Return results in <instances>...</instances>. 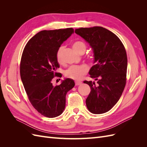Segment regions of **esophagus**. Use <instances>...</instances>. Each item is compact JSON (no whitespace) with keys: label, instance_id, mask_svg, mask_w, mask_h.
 Returning <instances> with one entry per match:
<instances>
[{"label":"esophagus","instance_id":"obj_1","mask_svg":"<svg viewBox=\"0 0 147 147\" xmlns=\"http://www.w3.org/2000/svg\"><path fill=\"white\" fill-rule=\"evenodd\" d=\"M82 83V82H78V81H76V82H75V84L76 86H78V85H80V84Z\"/></svg>","mask_w":147,"mask_h":147}]
</instances>
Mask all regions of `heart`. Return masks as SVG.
<instances>
[{
	"mask_svg": "<svg viewBox=\"0 0 147 147\" xmlns=\"http://www.w3.org/2000/svg\"><path fill=\"white\" fill-rule=\"evenodd\" d=\"M73 48L77 53L82 54L85 51L86 46V44L82 41H76L73 43ZM64 46H60L56 52V59L59 64L63 63V54L64 51ZM88 60L91 63H93L95 61V56L93 53L89 54L87 56ZM88 71V67L86 64L72 65L67 69L64 72L66 78H70L75 80H78L82 78L84 75H85Z\"/></svg>",
	"mask_w": 147,
	"mask_h": 147,
	"instance_id": "1",
	"label": "heart"
}]
</instances>
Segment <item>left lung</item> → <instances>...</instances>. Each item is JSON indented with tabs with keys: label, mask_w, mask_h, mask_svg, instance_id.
I'll use <instances>...</instances> for the list:
<instances>
[{
	"label": "left lung",
	"mask_w": 147,
	"mask_h": 147,
	"mask_svg": "<svg viewBox=\"0 0 147 147\" xmlns=\"http://www.w3.org/2000/svg\"><path fill=\"white\" fill-rule=\"evenodd\" d=\"M94 50V63L90 77L97 81L84 80L91 88L86 99L88 109L92 113L108 112L117 103L126 83L127 58L120 39L111 31L99 26L75 29Z\"/></svg>",
	"instance_id": "obj_1"
}]
</instances>
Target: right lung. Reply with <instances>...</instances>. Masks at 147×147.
I'll return each instance as SVG.
<instances>
[{
	"label": "right lung",
	"mask_w": 147,
	"mask_h": 147,
	"mask_svg": "<svg viewBox=\"0 0 147 147\" xmlns=\"http://www.w3.org/2000/svg\"><path fill=\"white\" fill-rule=\"evenodd\" d=\"M74 32L72 28L42 30L29 40L23 50L21 80L30 104L44 117L54 118L63 112L67 93L75 85L70 78L56 86L51 82L55 77H62L56 72L59 67L56 52Z\"/></svg>",
	"instance_id": "1"
}]
</instances>
